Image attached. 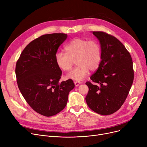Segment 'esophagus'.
Masks as SVG:
<instances>
[{"instance_id":"34e87169","label":"esophagus","mask_w":147,"mask_h":147,"mask_svg":"<svg viewBox=\"0 0 147 147\" xmlns=\"http://www.w3.org/2000/svg\"><path fill=\"white\" fill-rule=\"evenodd\" d=\"M74 84H75V86H79V84H80V82H78V81L74 82Z\"/></svg>"}]
</instances>
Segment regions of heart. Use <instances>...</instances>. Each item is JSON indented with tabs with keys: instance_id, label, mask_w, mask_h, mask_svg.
I'll list each match as a JSON object with an SVG mask.
<instances>
[{
	"instance_id": "1",
	"label": "heart",
	"mask_w": 147,
	"mask_h": 147,
	"mask_svg": "<svg viewBox=\"0 0 147 147\" xmlns=\"http://www.w3.org/2000/svg\"><path fill=\"white\" fill-rule=\"evenodd\" d=\"M66 53L58 52L55 54V63L63 71L71 69L74 61L78 65L66 75V78L74 80H83L89 70L96 69L101 63L102 51L101 45L96 40H88L78 38L69 42L65 47Z\"/></svg>"
}]
</instances>
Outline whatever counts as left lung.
Returning <instances> with one entry per match:
<instances>
[{"mask_svg": "<svg viewBox=\"0 0 147 147\" xmlns=\"http://www.w3.org/2000/svg\"><path fill=\"white\" fill-rule=\"evenodd\" d=\"M102 51L96 71L86 83L89 92L85 98L90 109L101 115L120 109L133 83L134 72L130 54L117 38L102 32H93Z\"/></svg>", "mask_w": 147, "mask_h": 147, "instance_id": "8db88e82", "label": "left lung"}]
</instances>
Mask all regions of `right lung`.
I'll return each mask as SVG.
<instances>
[{
  "label": "right lung",
  "instance_id": "add662e5",
  "mask_svg": "<svg viewBox=\"0 0 147 147\" xmlns=\"http://www.w3.org/2000/svg\"><path fill=\"white\" fill-rule=\"evenodd\" d=\"M67 38L64 33L43 35L31 42L17 62L15 74L18 88L28 105L46 117L65 107L72 80L59 82L62 75L55 63L59 46Z\"/></svg>",
  "mask_w": 147,
  "mask_h": 147
}]
</instances>
